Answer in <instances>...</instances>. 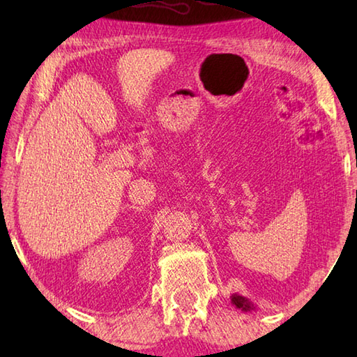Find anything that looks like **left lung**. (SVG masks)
I'll return each instance as SVG.
<instances>
[{"mask_svg": "<svg viewBox=\"0 0 357 357\" xmlns=\"http://www.w3.org/2000/svg\"><path fill=\"white\" fill-rule=\"evenodd\" d=\"M231 304L236 308H241L242 312H252V310H255L252 302H250L247 298H244V296L238 294V293L231 294Z\"/></svg>", "mask_w": 357, "mask_h": 357, "instance_id": "left-lung-1", "label": "left lung"}]
</instances>
